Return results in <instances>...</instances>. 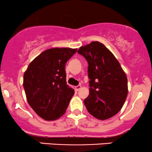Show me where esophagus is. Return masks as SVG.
I'll list each match as a JSON object with an SVG mask.
<instances>
[{"label":"esophagus","instance_id":"34e87169","mask_svg":"<svg viewBox=\"0 0 152 152\" xmlns=\"http://www.w3.org/2000/svg\"><path fill=\"white\" fill-rule=\"evenodd\" d=\"M81 88H82V86H81V85H78V86L75 87V90H76V91H79Z\"/></svg>","mask_w":152,"mask_h":152}]
</instances>
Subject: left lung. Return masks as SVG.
<instances>
[{"label":"left lung","instance_id":"1","mask_svg":"<svg viewBox=\"0 0 152 152\" xmlns=\"http://www.w3.org/2000/svg\"><path fill=\"white\" fill-rule=\"evenodd\" d=\"M78 53L88 64L89 95L83 101L87 111L99 120L112 117L121 109L127 97L126 74L114 54L99 41L80 47Z\"/></svg>","mask_w":152,"mask_h":152}]
</instances>
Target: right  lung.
<instances>
[{
    "label": "right lung",
    "mask_w": 152,
    "mask_h": 152,
    "mask_svg": "<svg viewBox=\"0 0 152 152\" xmlns=\"http://www.w3.org/2000/svg\"><path fill=\"white\" fill-rule=\"evenodd\" d=\"M77 48L47 49L29 64L23 75L28 102L38 116L46 121L65 114L74 90L66 83L65 66Z\"/></svg>",
    "instance_id": "obj_1"
}]
</instances>
